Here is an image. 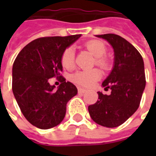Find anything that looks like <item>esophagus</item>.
Wrapping results in <instances>:
<instances>
[{
  "instance_id": "esophagus-1",
  "label": "esophagus",
  "mask_w": 156,
  "mask_h": 156,
  "mask_svg": "<svg viewBox=\"0 0 156 156\" xmlns=\"http://www.w3.org/2000/svg\"><path fill=\"white\" fill-rule=\"evenodd\" d=\"M87 92V90L84 89V88H78V93L80 94H84V93Z\"/></svg>"
}]
</instances>
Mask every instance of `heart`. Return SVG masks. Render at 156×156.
<instances>
[{
    "label": "heart",
    "mask_w": 156,
    "mask_h": 156,
    "mask_svg": "<svg viewBox=\"0 0 156 156\" xmlns=\"http://www.w3.org/2000/svg\"><path fill=\"white\" fill-rule=\"evenodd\" d=\"M87 48L96 58L95 63L97 66H100L103 69H107L108 67V61L104 57L107 52V48L102 42L98 40L90 41L87 44ZM73 61H74V51L72 48H69L65 50V52L62 54L61 62L63 66L69 69L73 66ZM100 78H101V73L100 71L98 69H91V70L77 72L72 76V80L79 85L89 87L92 85L95 81L99 80Z\"/></svg>",
    "instance_id": "obj_1"
}]
</instances>
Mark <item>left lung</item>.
<instances>
[{
	"label": "left lung",
	"instance_id": "left-lung-1",
	"mask_svg": "<svg viewBox=\"0 0 156 156\" xmlns=\"http://www.w3.org/2000/svg\"><path fill=\"white\" fill-rule=\"evenodd\" d=\"M95 36L106 40L113 48V67L102 83L111 94L98 91L99 100L88 107V111L95 123L114 128L128 120L139 107L146 86L144 62L138 50L120 35Z\"/></svg>",
	"mask_w": 156,
	"mask_h": 156
}]
</instances>
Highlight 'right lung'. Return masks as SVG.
Returning <instances> with one entry per match:
<instances>
[{"instance_id":"add662e5","label":"right lung","mask_w":156,"mask_h":156,"mask_svg":"<svg viewBox=\"0 0 156 156\" xmlns=\"http://www.w3.org/2000/svg\"><path fill=\"white\" fill-rule=\"evenodd\" d=\"M82 35L39 38L26 45L16 57L12 69V90L23 116L42 129L55 127L65 118L66 104L78 89L60 75L61 57ZM61 77L55 89L49 78Z\"/></svg>"}]
</instances>
